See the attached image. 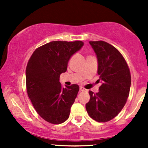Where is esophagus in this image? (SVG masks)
Instances as JSON below:
<instances>
[{
  "instance_id": "34e87169",
  "label": "esophagus",
  "mask_w": 148,
  "mask_h": 148,
  "mask_svg": "<svg viewBox=\"0 0 148 148\" xmlns=\"http://www.w3.org/2000/svg\"><path fill=\"white\" fill-rule=\"evenodd\" d=\"M79 89H80V90H81V91H86V90L85 89L84 87H82V86H80Z\"/></svg>"
}]
</instances>
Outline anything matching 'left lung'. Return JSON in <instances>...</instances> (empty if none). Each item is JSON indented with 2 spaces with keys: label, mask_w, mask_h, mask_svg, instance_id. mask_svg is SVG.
<instances>
[{
  "label": "left lung",
  "mask_w": 148,
  "mask_h": 148,
  "mask_svg": "<svg viewBox=\"0 0 148 148\" xmlns=\"http://www.w3.org/2000/svg\"><path fill=\"white\" fill-rule=\"evenodd\" d=\"M98 61L97 74L102 84L97 93L89 91L86 108L91 118L106 123L118 115L127 102L131 74L126 60L113 46L103 41H90Z\"/></svg>",
  "instance_id": "obj_1"
}]
</instances>
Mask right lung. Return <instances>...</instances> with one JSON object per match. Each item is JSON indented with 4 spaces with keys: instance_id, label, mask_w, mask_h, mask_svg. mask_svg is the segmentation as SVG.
Instances as JSON below:
<instances>
[{
    "instance_id": "right-lung-1",
    "label": "right lung",
    "mask_w": 148,
    "mask_h": 148,
    "mask_svg": "<svg viewBox=\"0 0 148 148\" xmlns=\"http://www.w3.org/2000/svg\"><path fill=\"white\" fill-rule=\"evenodd\" d=\"M81 41H53L35 49L25 69L28 97L37 113L51 124L67 120L79 90L76 84L61 86L59 78L67 71L69 60L80 50Z\"/></svg>"
}]
</instances>
